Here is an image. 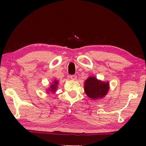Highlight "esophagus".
Returning a JSON list of instances; mask_svg holds the SVG:
<instances>
[{"label":"esophagus","instance_id":"esophagus-1","mask_svg":"<svg viewBox=\"0 0 146 146\" xmlns=\"http://www.w3.org/2000/svg\"><path fill=\"white\" fill-rule=\"evenodd\" d=\"M70 78H71V80H76V78H77V76H76V75H71V76H70Z\"/></svg>","mask_w":146,"mask_h":146}]
</instances>
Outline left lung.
<instances>
[{"label":"left lung","mask_w":146,"mask_h":146,"mask_svg":"<svg viewBox=\"0 0 146 146\" xmlns=\"http://www.w3.org/2000/svg\"><path fill=\"white\" fill-rule=\"evenodd\" d=\"M84 90L89 98L94 100L102 98L107 95L109 90V83L90 76L85 80Z\"/></svg>","instance_id":"obj_1"}]
</instances>
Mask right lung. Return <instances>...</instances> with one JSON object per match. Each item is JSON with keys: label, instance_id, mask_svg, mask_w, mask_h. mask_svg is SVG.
I'll return each mask as SVG.
<instances>
[{"label": "right lung", "instance_id": "right-lung-1", "mask_svg": "<svg viewBox=\"0 0 146 146\" xmlns=\"http://www.w3.org/2000/svg\"><path fill=\"white\" fill-rule=\"evenodd\" d=\"M58 82L57 80H54L53 82V83H52L50 87H49V89H48V90L49 92H51L52 93H54L56 92V90L57 89V86H58ZM49 92H48V93H49Z\"/></svg>", "mask_w": 146, "mask_h": 146}]
</instances>
